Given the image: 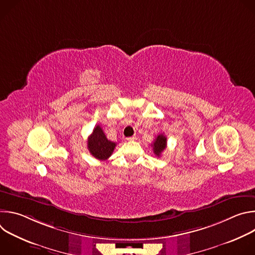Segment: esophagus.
Wrapping results in <instances>:
<instances>
[{"instance_id":"34e87169","label":"esophagus","mask_w":255,"mask_h":255,"mask_svg":"<svg viewBox=\"0 0 255 255\" xmlns=\"http://www.w3.org/2000/svg\"><path fill=\"white\" fill-rule=\"evenodd\" d=\"M136 139V136H131V137H127V140L128 141H133Z\"/></svg>"}]
</instances>
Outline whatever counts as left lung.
Segmentation results:
<instances>
[{"label": "left lung", "mask_w": 255, "mask_h": 255, "mask_svg": "<svg viewBox=\"0 0 255 255\" xmlns=\"http://www.w3.org/2000/svg\"><path fill=\"white\" fill-rule=\"evenodd\" d=\"M151 146L153 147L154 154L159 157L166 147V137L163 134L157 135V137L154 139V142L151 144Z\"/></svg>", "instance_id": "obj_1"}]
</instances>
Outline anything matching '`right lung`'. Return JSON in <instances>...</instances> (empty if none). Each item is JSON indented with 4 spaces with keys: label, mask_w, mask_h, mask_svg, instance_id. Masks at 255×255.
<instances>
[{
    "label": "right lung",
    "mask_w": 255,
    "mask_h": 255,
    "mask_svg": "<svg viewBox=\"0 0 255 255\" xmlns=\"http://www.w3.org/2000/svg\"><path fill=\"white\" fill-rule=\"evenodd\" d=\"M116 147V143L108 140L100 125L96 126L88 138V149L90 153L99 160L110 157Z\"/></svg>",
    "instance_id": "1"
}]
</instances>
